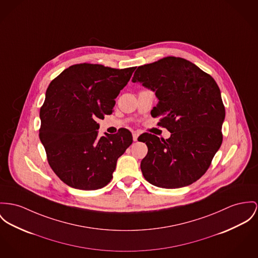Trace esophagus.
<instances>
[{
  "mask_svg": "<svg viewBox=\"0 0 258 258\" xmlns=\"http://www.w3.org/2000/svg\"><path fill=\"white\" fill-rule=\"evenodd\" d=\"M139 136V134L138 132H134V133H133V139H134V141H137V140H138Z\"/></svg>",
  "mask_w": 258,
  "mask_h": 258,
  "instance_id": "obj_1",
  "label": "esophagus"
}]
</instances>
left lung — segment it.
I'll return each instance as SVG.
<instances>
[{
	"label": "left lung",
	"mask_w": 258,
	"mask_h": 258,
	"mask_svg": "<svg viewBox=\"0 0 258 258\" xmlns=\"http://www.w3.org/2000/svg\"><path fill=\"white\" fill-rule=\"evenodd\" d=\"M134 82L155 91L151 110L158 125L171 133L168 139L144 133L139 141L148 148L140 168L151 184L178 188L201 178L222 141L225 107L214 79L187 59L166 57L138 68Z\"/></svg>",
	"instance_id": "8db88e82"
}]
</instances>
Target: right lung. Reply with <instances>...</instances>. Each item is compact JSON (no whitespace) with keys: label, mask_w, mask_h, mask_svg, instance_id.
Listing matches in <instances>:
<instances>
[{"label":"right lung","mask_w":258,"mask_h":258,"mask_svg":"<svg viewBox=\"0 0 258 258\" xmlns=\"http://www.w3.org/2000/svg\"><path fill=\"white\" fill-rule=\"evenodd\" d=\"M135 70L82 62L66 69L49 84L40 109L39 138L50 167L66 184L94 190L113 178L133 136L121 127L98 139L97 119L113 113L115 98Z\"/></svg>","instance_id":"right-lung-1"}]
</instances>
